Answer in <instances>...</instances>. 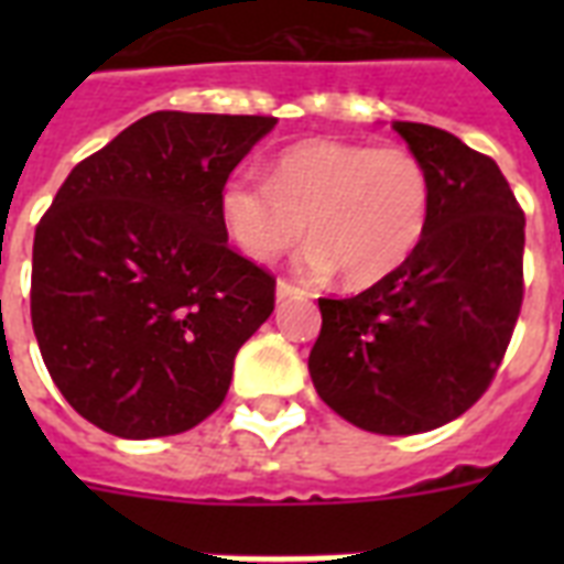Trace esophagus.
Masks as SVG:
<instances>
[{"mask_svg":"<svg viewBox=\"0 0 564 564\" xmlns=\"http://www.w3.org/2000/svg\"><path fill=\"white\" fill-rule=\"evenodd\" d=\"M301 286H295L292 281H278V286H274V295H278V301H286V299H295V295H301Z\"/></svg>","mask_w":564,"mask_h":564,"instance_id":"1","label":"esophagus"}]
</instances>
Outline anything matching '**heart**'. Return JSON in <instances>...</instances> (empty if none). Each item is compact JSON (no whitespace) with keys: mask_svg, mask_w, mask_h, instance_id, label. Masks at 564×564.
<instances>
[{"mask_svg":"<svg viewBox=\"0 0 564 564\" xmlns=\"http://www.w3.org/2000/svg\"><path fill=\"white\" fill-rule=\"evenodd\" d=\"M221 225L257 263L290 251L304 230L301 269L369 286L421 246L433 213L427 163L406 145L307 140L274 154L269 178L234 172L219 195Z\"/></svg>","mask_w":564,"mask_h":564,"instance_id":"1","label":"heart"}]
</instances>
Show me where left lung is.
I'll list each match as a JSON object with an SVG mask.
<instances>
[{"instance_id": "8db88e82", "label": "left lung", "mask_w": 564, "mask_h": 564, "mask_svg": "<svg viewBox=\"0 0 564 564\" xmlns=\"http://www.w3.org/2000/svg\"><path fill=\"white\" fill-rule=\"evenodd\" d=\"M394 131L427 163L433 213L415 254L354 299H318V398L383 436L442 427L489 389L524 301V210L489 154L421 122Z\"/></svg>"}]
</instances>
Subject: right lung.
Masks as SVG:
<instances>
[{"mask_svg":"<svg viewBox=\"0 0 564 564\" xmlns=\"http://www.w3.org/2000/svg\"><path fill=\"white\" fill-rule=\"evenodd\" d=\"M274 117L158 110L84 158L34 230L31 327L69 406L122 438L225 401L274 274L228 246L219 195Z\"/></svg>","mask_w":564,"mask_h":564,"instance_id":"1","label":"right lung"}]
</instances>
